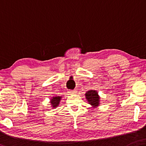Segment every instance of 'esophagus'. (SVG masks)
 I'll use <instances>...</instances> for the list:
<instances>
[{
    "instance_id": "34e87169",
    "label": "esophagus",
    "mask_w": 146,
    "mask_h": 146,
    "mask_svg": "<svg viewBox=\"0 0 146 146\" xmlns=\"http://www.w3.org/2000/svg\"><path fill=\"white\" fill-rule=\"evenodd\" d=\"M69 93L70 94H76L77 93V91H76V90H69Z\"/></svg>"
}]
</instances>
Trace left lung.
I'll use <instances>...</instances> for the list:
<instances>
[{
    "instance_id": "8db88e82",
    "label": "left lung",
    "mask_w": 146,
    "mask_h": 146,
    "mask_svg": "<svg viewBox=\"0 0 146 146\" xmlns=\"http://www.w3.org/2000/svg\"><path fill=\"white\" fill-rule=\"evenodd\" d=\"M85 96L88 102L94 108H96L99 105L100 97L99 96L98 93L96 90H89L85 94Z\"/></svg>"
}]
</instances>
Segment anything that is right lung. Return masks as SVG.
<instances>
[{
    "label": "right lung",
    "mask_w": 146,
    "mask_h": 146,
    "mask_svg": "<svg viewBox=\"0 0 146 146\" xmlns=\"http://www.w3.org/2000/svg\"><path fill=\"white\" fill-rule=\"evenodd\" d=\"M62 99V97L58 96V97H53V98L50 99V105H51V107L53 108H55L59 105L60 101Z\"/></svg>",
    "instance_id": "right-lung-1"
}]
</instances>
